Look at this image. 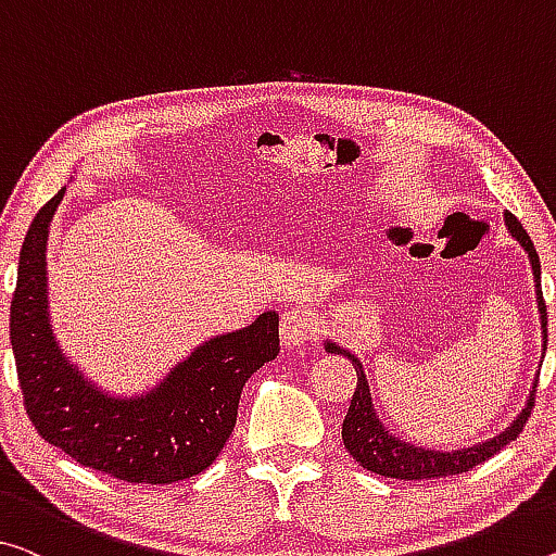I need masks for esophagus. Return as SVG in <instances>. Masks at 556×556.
<instances>
[{"mask_svg":"<svg viewBox=\"0 0 556 556\" xmlns=\"http://www.w3.org/2000/svg\"><path fill=\"white\" fill-rule=\"evenodd\" d=\"M318 330H315V323L311 315H307L303 307H290L280 318V338H283L286 348H301L307 340H315Z\"/></svg>","mask_w":556,"mask_h":556,"instance_id":"1","label":"esophagus"}]
</instances>
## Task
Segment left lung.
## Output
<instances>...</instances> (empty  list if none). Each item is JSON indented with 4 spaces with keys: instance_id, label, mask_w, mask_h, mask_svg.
I'll list each match as a JSON object with an SVG mask.
<instances>
[{
    "instance_id": "8db88e82",
    "label": "left lung",
    "mask_w": 556,
    "mask_h": 556,
    "mask_svg": "<svg viewBox=\"0 0 556 556\" xmlns=\"http://www.w3.org/2000/svg\"><path fill=\"white\" fill-rule=\"evenodd\" d=\"M505 224L509 228V233L522 243V249L529 253V263H532V273H534V283H536V305H540V315H542V338H544V350H546V305H544V295H542V266H540V255H536V249L532 243V238L527 236V230L522 224L511 216L507 211L505 213ZM328 353L336 355H345L348 361H353L355 372H357V386L353 392V400H350L348 415L343 420V442L350 455L357 465H363L365 469H370L375 475L382 477H392V480H438V477H450V475H463L469 472V469L482 465L484 459H490L492 455L509 445L511 440L519 438V432L525 430V425L532 415L534 407V395H536V382L532 392H529V400L522 413L515 422H511L505 432L492 438L490 442H482V445L475 447H465V450H455V452H440V450H425V447H415L409 442L397 440L395 434L388 432L382 422L378 420V413L372 407V397H370V388H367V378L363 372L361 361L348 350L338 348L336 343H326ZM540 378V375H536Z\"/></svg>"
}]
</instances>
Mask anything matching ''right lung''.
Masks as SVG:
<instances>
[{
	"instance_id": "add662e5",
	"label": "right lung",
	"mask_w": 556,
	"mask_h": 556,
	"mask_svg": "<svg viewBox=\"0 0 556 556\" xmlns=\"http://www.w3.org/2000/svg\"><path fill=\"white\" fill-rule=\"evenodd\" d=\"M34 216L20 253L10 338L24 407L49 445L134 484H170L206 469L236 427L241 390L280 353L278 313L211 338L141 397H111L66 361L49 328L47 236L59 201Z\"/></svg>"
}]
</instances>
